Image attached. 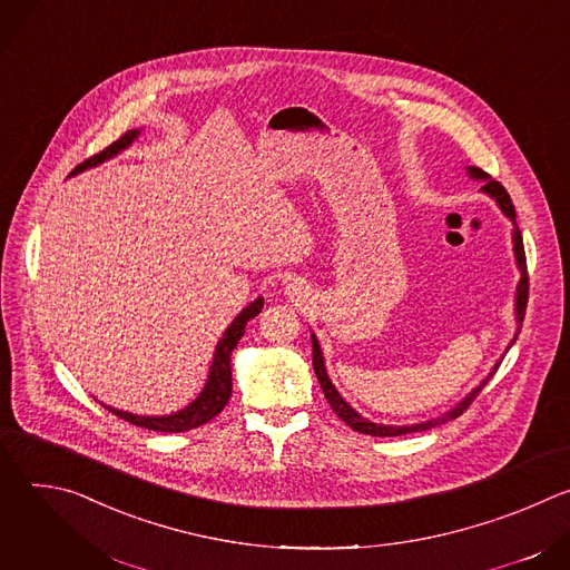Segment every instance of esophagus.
Wrapping results in <instances>:
<instances>
[{
  "label": "esophagus",
  "instance_id": "esophagus-1",
  "mask_svg": "<svg viewBox=\"0 0 570 570\" xmlns=\"http://www.w3.org/2000/svg\"><path fill=\"white\" fill-rule=\"evenodd\" d=\"M288 293H295V286H288Z\"/></svg>",
  "mask_w": 570,
  "mask_h": 570
}]
</instances>
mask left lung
<instances>
[{
  "instance_id": "obj_1",
  "label": "left lung",
  "mask_w": 570,
  "mask_h": 570,
  "mask_svg": "<svg viewBox=\"0 0 570 570\" xmlns=\"http://www.w3.org/2000/svg\"><path fill=\"white\" fill-rule=\"evenodd\" d=\"M469 176H471V178H482V180H487V183L482 185V191L490 194L492 198H497V203H499V207L503 209V214L514 223V255H517V264H519V268H521V282H519V288H517V320H519V332H521L525 306H528V264H525L523 238H521V229H519V225H517V212H514L512 198H510V194L505 191V187H503L501 183L490 180V176H487L484 171H480V169H475V167H469ZM517 336H519V334H517ZM514 341H517V338H514ZM514 341H512V345H514ZM311 343H313V370H315V376H317V381H320V387H322L324 396H327V401H330V405L334 409V413H336L350 429H354V431H358V433H365V435H372V438H399V435H409V433H420V431H429V429H435V426H440V424H446V422L460 417V415L469 409L471 401L480 394V390H482L487 383H490V379L497 374V370H499V365H501V361H499V363L494 365V370H492L490 374H487V379H484L462 403H458L453 411H449L446 415H442V417H438V420H431V422H424V424H413V426H383V424H372V422L363 420L354 409H350V405L343 401V396L338 394V390L332 385V381H330V376H327V370H324L322 352H320V345H317V341H315L313 334H311Z\"/></svg>"
}]
</instances>
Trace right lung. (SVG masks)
<instances>
[{"instance_id":"right-lung-1","label":"right lung","mask_w":570,"mask_h":570,"mask_svg":"<svg viewBox=\"0 0 570 570\" xmlns=\"http://www.w3.org/2000/svg\"><path fill=\"white\" fill-rule=\"evenodd\" d=\"M137 135H139V130H128L126 135H121L115 144H110L101 153L88 157L86 161H80V165L71 171V176H76L78 171H86L90 167L101 165L104 159H108V157L117 155L119 150H124L126 146H130ZM262 306H264V297H257L248 308H243L234 317V322L229 324L227 332L223 334V338L216 345V354H214V361H212V367H209V379H207L205 390L200 392V396L194 403L187 405L185 411H180L176 415H167V417H139V415H130V413L108 409V405H106V409L110 413H115L117 417L135 424V426H141V429H148V431H159V433H183V431H191V429H198V426L207 424L209 420H214L225 409V403L232 396L229 356H232V350L236 347V343L240 341V336L246 334V324L262 313Z\"/></svg>"}]
</instances>
